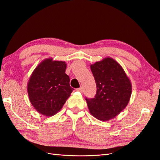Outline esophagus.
Here are the masks:
<instances>
[{"label": "esophagus", "mask_w": 160, "mask_h": 160, "mask_svg": "<svg viewBox=\"0 0 160 160\" xmlns=\"http://www.w3.org/2000/svg\"><path fill=\"white\" fill-rule=\"evenodd\" d=\"M83 88H80L77 89V91H79V92H81V93H82V92H83Z\"/></svg>", "instance_id": "34e87169"}]
</instances>
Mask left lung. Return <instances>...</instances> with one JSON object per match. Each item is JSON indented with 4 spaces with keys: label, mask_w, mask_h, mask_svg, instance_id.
<instances>
[{
    "label": "left lung",
    "mask_w": 160,
    "mask_h": 160,
    "mask_svg": "<svg viewBox=\"0 0 160 160\" xmlns=\"http://www.w3.org/2000/svg\"><path fill=\"white\" fill-rule=\"evenodd\" d=\"M97 85L95 97L86 98L91 114L106 122L126 108L132 91V83L122 67L111 57L91 65Z\"/></svg>",
    "instance_id": "obj_1"
}]
</instances>
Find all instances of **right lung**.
Wrapping results in <instances>:
<instances>
[{
  "mask_svg": "<svg viewBox=\"0 0 160 160\" xmlns=\"http://www.w3.org/2000/svg\"><path fill=\"white\" fill-rule=\"evenodd\" d=\"M65 61H42L32 72L27 83L31 104L38 113L51 117L62 109L73 89L69 77L65 73Z\"/></svg>",
  "mask_w": 160,
  "mask_h": 160,
  "instance_id": "1",
  "label": "right lung"
}]
</instances>
